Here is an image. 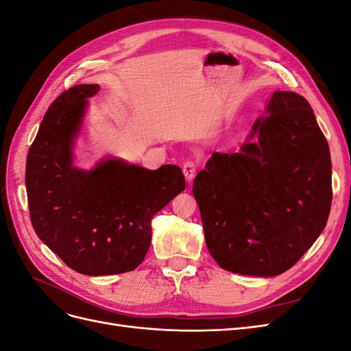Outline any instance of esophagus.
I'll list each match as a JSON object with an SVG mask.
<instances>
[{"instance_id":"34e87169","label":"esophagus","mask_w":351,"mask_h":351,"mask_svg":"<svg viewBox=\"0 0 351 351\" xmlns=\"http://www.w3.org/2000/svg\"><path fill=\"white\" fill-rule=\"evenodd\" d=\"M183 173H184V177L187 182L190 183L192 180L195 178V174H196V164L193 161H186L183 164Z\"/></svg>"}]
</instances>
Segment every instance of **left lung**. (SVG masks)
<instances>
[{
	"instance_id": "obj_1",
	"label": "left lung",
	"mask_w": 351,
	"mask_h": 351,
	"mask_svg": "<svg viewBox=\"0 0 351 351\" xmlns=\"http://www.w3.org/2000/svg\"><path fill=\"white\" fill-rule=\"evenodd\" d=\"M193 196L206 247L226 271L277 277L321 236L331 210L329 146L309 102L275 90L237 152H214Z\"/></svg>"
}]
</instances>
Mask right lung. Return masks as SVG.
Here are the masks:
<instances>
[{
	"mask_svg": "<svg viewBox=\"0 0 351 351\" xmlns=\"http://www.w3.org/2000/svg\"><path fill=\"white\" fill-rule=\"evenodd\" d=\"M99 84H76L51 104L26 162L30 221L38 237L83 275L133 271L152 239V218L186 189L182 168L147 169L102 158L74 165L89 98Z\"/></svg>",
	"mask_w": 351,
	"mask_h": 351,
	"instance_id": "obj_1",
	"label": "right lung"
}]
</instances>
